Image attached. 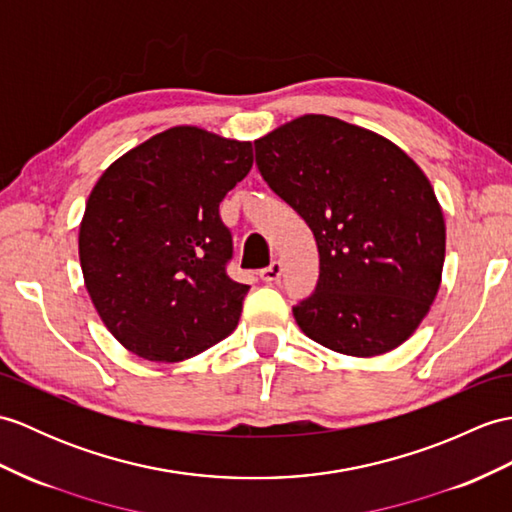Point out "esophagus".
<instances>
[{
	"instance_id": "34e87169",
	"label": "esophagus",
	"mask_w": 512,
	"mask_h": 512,
	"mask_svg": "<svg viewBox=\"0 0 512 512\" xmlns=\"http://www.w3.org/2000/svg\"><path fill=\"white\" fill-rule=\"evenodd\" d=\"M281 272H283V266L279 264V261H272L268 268L259 272V277H261V281H266V283H277L281 279Z\"/></svg>"
}]
</instances>
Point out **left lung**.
<instances>
[{"label": "left lung", "mask_w": 512, "mask_h": 512, "mask_svg": "<svg viewBox=\"0 0 512 512\" xmlns=\"http://www.w3.org/2000/svg\"><path fill=\"white\" fill-rule=\"evenodd\" d=\"M255 159L316 237V292L292 310L303 334L353 358L406 342L430 312L445 261L443 209L419 165L329 115L255 139Z\"/></svg>", "instance_id": "8db88e82"}]
</instances>
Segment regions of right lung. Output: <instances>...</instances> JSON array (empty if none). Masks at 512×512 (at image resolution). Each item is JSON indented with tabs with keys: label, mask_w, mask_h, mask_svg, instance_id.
Instances as JSON below:
<instances>
[{
	"label": "right lung",
	"mask_w": 512,
	"mask_h": 512,
	"mask_svg": "<svg viewBox=\"0 0 512 512\" xmlns=\"http://www.w3.org/2000/svg\"><path fill=\"white\" fill-rule=\"evenodd\" d=\"M253 168L251 141L174 126L113 161L78 233L87 292L130 353L183 362L237 327L248 285L227 275L220 202Z\"/></svg>",
	"instance_id": "add662e5"
}]
</instances>
